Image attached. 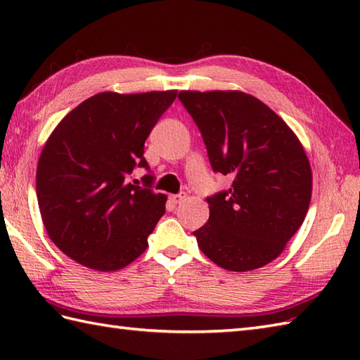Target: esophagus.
Segmentation results:
<instances>
[{
  "mask_svg": "<svg viewBox=\"0 0 360 360\" xmlns=\"http://www.w3.org/2000/svg\"><path fill=\"white\" fill-rule=\"evenodd\" d=\"M186 200V193H178V195H170V201L173 204H179Z\"/></svg>",
  "mask_w": 360,
  "mask_h": 360,
  "instance_id": "1",
  "label": "esophagus"
}]
</instances>
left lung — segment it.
I'll return each instance as SVG.
<instances>
[{"mask_svg": "<svg viewBox=\"0 0 360 360\" xmlns=\"http://www.w3.org/2000/svg\"><path fill=\"white\" fill-rule=\"evenodd\" d=\"M215 173L231 188L207 196L210 217L198 246L227 271H252L277 258L303 224L311 165L302 143L269 106L240 91H181Z\"/></svg>", "mask_w": 360, "mask_h": 360, "instance_id": "1", "label": "left lung"}]
</instances>
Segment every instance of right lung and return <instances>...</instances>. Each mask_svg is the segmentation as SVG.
<instances>
[{"label":"right lung","mask_w":360,"mask_h":360,"mask_svg":"<svg viewBox=\"0 0 360 360\" xmlns=\"http://www.w3.org/2000/svg\"><path fill=\"white\" fill-rule=\"evenodd\" d=\"M178 91L101 93L82 102L53 129L37 167V200L53 244L96 271L128 266L148 246L167 196L129 181L150 170L143 143Z\"/></svg>","instance_id":"right-lung-1"}]
</instances>
